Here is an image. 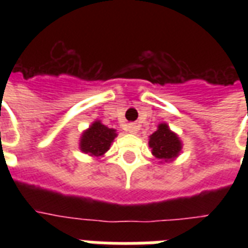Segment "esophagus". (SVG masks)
I'll use <instances>...</instances> for the list:
<instances>
[{"label":"esophagus","mask_w":248,"mask_h":248,"mask_svg":"<svg viewBox=\"0 0 248 248\" xmlns=\"http://www.w3.org/2000/svg\"><path fill=\"white\" fill-rule=\"evenodd\" d=\"M128 132H131V134H136V132L139 131V126L136 124H127V128H126Z\"/></svg>","instance_id":"34e87169"}]
</instances>
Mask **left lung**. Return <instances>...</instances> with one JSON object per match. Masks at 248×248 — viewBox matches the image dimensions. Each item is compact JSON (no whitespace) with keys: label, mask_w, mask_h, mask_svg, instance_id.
<instances>
[{"label":"left lung","mask_w":248,"mask_h":248,"mask_svg":"<svg viewBox=\"0 0 248 248\" xmlns=\"http://www.w3.org/2000/svg\"><path fill=\"white\" fill-rule=\"evenodd\" d=\"M149 147L152 148V153L155 158L161 161H169L179 155L181 143L167 124H161L158 126V130L151 135Z\"/></svg>","instance_id":"8db88e82"}]
</instances>
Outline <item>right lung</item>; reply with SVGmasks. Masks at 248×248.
<instances>
[{"label": "right lung", "mask_w": 248, "mask_h": 248, "mask_svg": "<svg viewBox=\"0 0 248 248\" xmlns=\"http://www.w3.org/2000/svg\"><path fill=\"white\" fill-rule=\"evenodd\" d=\"M116 135V130L108 128L97 121L91 124L87 131L83 132L79 148L85 153L99 157L108 151Z\"/></svg>", "instance_id": "1"}]
</instances>
